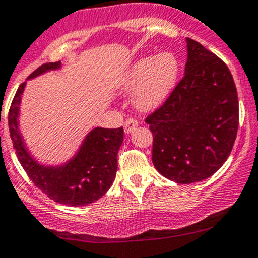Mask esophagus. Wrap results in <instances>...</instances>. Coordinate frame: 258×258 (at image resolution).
<instances>
[{
	"label": "esophagus",
	"mask_w": 258,
	"mask_h": 258,
	"mask_svg": "<svg viewBox=\"0 0 258 258\" xmlns=\"http://www.w3.org/2000/svg\"><path fill=\"white\" fill-rule=\"evenodd\" d=\"M137 126H138V121H137L136 119H133V117H129V119L125 120L124 131H125V133H126V134L133 133V131L136 129Z\"/></svg>",
	"instance_id": "obj_1"
}]
</instances>
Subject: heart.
I'll return each instance as SVG.
<instances>
[{"instance_id":"heart-1","label":"heart","mask_w":258,"mask_h":258,"mask_svg":"<svg viewBox=\"0 0 258 258\" xmlns=\"http://www.w3.org/2000/svg\"><path fill=\"white\" fill-rule=\"evenodd\" d=\"M180 62L171 51L144 57L127 68L119 81L122 92H134V105L141 111H151L163 104L175 88Z\"/></svg>"}]
</instances>
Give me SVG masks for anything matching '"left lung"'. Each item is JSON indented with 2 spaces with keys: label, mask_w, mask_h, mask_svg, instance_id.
Wrapping results in <instances>:
<instances>
[{
  "label": "left lung",
  "mask_w": 258,
  "mask_h": 258,
  "mask_svg": "<svg viewBox=\"0 0 258 258\" xmlns=\"http://www.w3.org/2000/svg\"><path fill=\"white\" fill-rule=\"evenodd\" d=\"M185 76L146 119L153 134L156 170L177 183L214 175L232 152L239 107L232 73L198 41L186 38Z\"/></svg>",
  "instance_id": "1"
}]
</instances>
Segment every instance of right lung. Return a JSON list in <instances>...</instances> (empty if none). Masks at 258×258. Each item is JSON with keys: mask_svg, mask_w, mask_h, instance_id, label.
<instances>
[{"mask_svg": "<svg viewBox=\"0 0 258 258\" xmlns=\"http://www.w3.org/2000/svg\"><path fill=\"white\" fill-rule=\"evenodd\" d=\"M60 62L45 63L28 80L60 68ZM26 82L17 88L9 111V129L21 166L34 185L55 203L82 207L99 200L112 185L117 171V152L124 129L94 127L83 139L77 153L59 166L41 164L29 152L19 129L20 104Z\"/></svg>", "mask_w": 258, "mask_h": 258, "instance_id": "right-lung-1", "label": "right lung"}]
</instances>
